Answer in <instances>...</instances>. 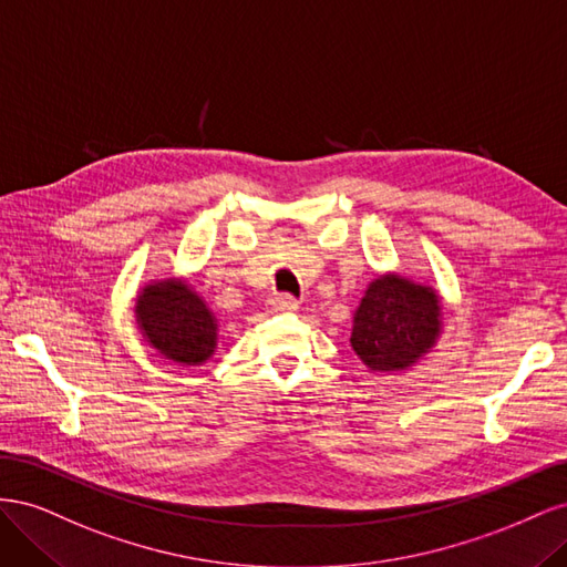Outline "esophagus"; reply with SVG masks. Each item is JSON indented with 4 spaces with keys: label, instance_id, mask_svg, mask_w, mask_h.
<instances>
[{
    "label": "esophagus",
    "instance_id": "obj_1",
    "mask_svg": "<svg viewBox=\"0 0 567 567\" xmlns=\"http://www.w3.org/2000/svg\"><path fill=\"white\" fill-rule=\"evenodd\" d=\"M267 307H269L271 312H296L298 310V300L293 296L281 293V296H271L267 300Z\"/></svg>",
    "mask_w": 567,
    "mask_h": 567
}]
</instances>
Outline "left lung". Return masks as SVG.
<instances>
[{"label":"left lung","instance_id":"1","mask_svg":"<svg viewBox=\"0 0 567 567\" xmlns=\"http://www.w3.org/2000/svg\"><path fill=\"white\" fill-rule=\"evenodd\" d=\"M442 305L433 288L385 274L369 284L354 315L352 350L371 371H400L435 346Z\"/></svg>","mask_w":567,"mask_h":567}]
</instances>
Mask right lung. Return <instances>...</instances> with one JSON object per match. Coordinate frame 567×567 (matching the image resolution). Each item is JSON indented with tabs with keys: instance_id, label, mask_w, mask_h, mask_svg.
Returning a JSON list of instances; mask_svg holds the SVG:
<instances>
[{
	"instance_id": "1",
	"label": "right lung",
	"mask_w": 567,
	"mask_h": 567,
	"mask_svg": "<svg viewBox=\"0 0 567 567\" xmlns=\"http://www.w3.org/2000/svg\"><path fill=\"white\" fill-rule=\"evenodd\" d=\"M134 312L148 346L165 359L196 367L215 352L217 321L184 281L167 279L146 286Z\"/></svg>"
}]
</instances>
